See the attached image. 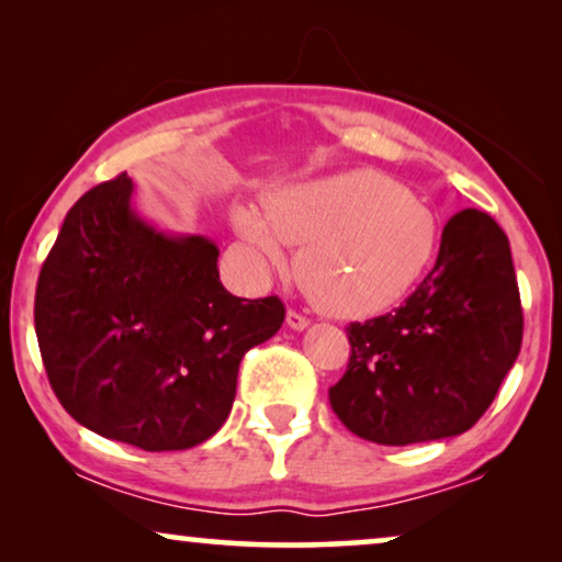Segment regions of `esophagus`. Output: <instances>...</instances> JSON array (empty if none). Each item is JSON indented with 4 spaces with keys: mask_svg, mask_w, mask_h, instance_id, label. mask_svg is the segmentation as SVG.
<instances>
[{
    "mask_svg": "<svg viewBox=\"0 0 562 562\" xmlns=\"http://www.w3.org/2000/svg\"><path fill=\"white\" fill-rule=\"evenodd\" d=\"M286 325H289L291 329H306V327H310V319H306L304 314L289 310V312H286Z\"/></svg>",
    "mask_w": 562,
    "mask_h": 562,
    "instance_id": "obj_1",
    "label": "esophagus"
}]
</instances>
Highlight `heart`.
I'll return each instance as SVG.
<instances>
[{
	"instance_id": "1",
	"label": "heart",
	"mask_w": 562,
	"mask_h": 562,
	"mask_svg": "<svg viewBox=\"0 0 562 562\" xmlns=\"http://www.w3.org/2000/svg\"><path fill=\"white\" fill-rule=\"evenodd\" d=\"M233 225L268 266L283 263L281 243L299 248L296 283L342 319L373 317L409 296L442 237L432 206L373 168L286 183L263 196V217L240 206Z\"/></svg>"
}]
</instances>
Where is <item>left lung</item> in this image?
<instances>
[{"instance_id":"obj_1","label":"left lung","mask_w":562,"mask_h":562,"mask_svg":"<svg viewBox=\"0 0 562 562\" xmlns=\"http://www.w3.org/2000/svg\"><path fill=\"white\" fill-rule=\"evenodd\" d=\"M509 237L479 210L452 214L435 268L398 310L352 322L350 363L329 404L352 435L379 445L471 429L521 348Z\"/></svg>"}]
</instances>
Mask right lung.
<instances>
[{
    "mask_svg": "<svg viewBox=\"0 0 562 562\" xmlns=\"http://www.w3.org/2000/svg\"><path fill=\"white\" fill-rule=\"evenodd\" d=\"M130 196L120 173L68 210L37 279V345L79 425L148 452L187 450L225 425L243 356L286 310L229 294L217 245L158 233Z\"/></svg>",
    "mask_w": 562,
    "mask_h": 562,
    "instance_id": "obj_1",
    "label": "right lung"
}]
</instances>
